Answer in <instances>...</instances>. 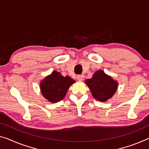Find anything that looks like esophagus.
<instances>
[{"instance_id": "esophagus-1", "label": "esophagus", "mask_w": 149, "mask_h": 149, "mask_svg": "<svg viewBox=\"0 0 149 149\" xmlns=\"http://www.w3.org/2000/svg\"><path fill=\"white\" fill-rule=\"evenodd\" d=\"M77 79L78 81H82V79H83V76H82V75H77Z\"/></svg>"}]
</instances>
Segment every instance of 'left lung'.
<instances>
[{"mask_svg": "<svg viewBox=\"0 0 149 149\" xmlns=\"http://www.w3.org/2000/svg\"><path fill=\"white\" fill-rule=\"evenodd\" d=\"M85 83L93 97L100 102H105L111 98L118 88V82L102 70L96 71L91 79L86 80Z\"/></svg>", "mask_w": 149, "mask_h": 149, "instance_id": "left-lung-1", "label": "left lung"}]
</instances>
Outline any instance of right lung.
Instances as JSON below:
<instances>
[{
  "mask_svg": "<svg viewBox=\"0 0 149 149\" xmlns=\"http://www.w3.org/2000/svg\"><path fill=\"white\" fill-rule=\"evenodd\" d=\"M74 82V80L70 77H65L54 70L40 82V88L46 99L51 102H57L63 99L70 86Z\"/></svg>",
  "mask_w": 149,
  "mask_h": 149,
  "instance_id": "add662e5",
  "label": "right lung"
}]
</instances>
